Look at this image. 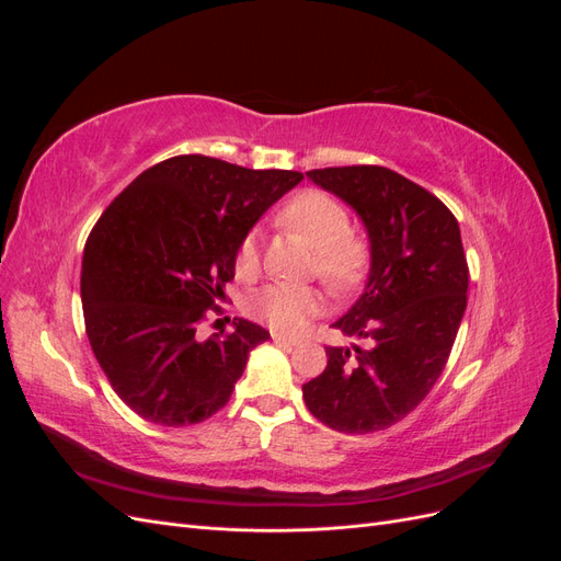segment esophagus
I'll return each instance as SVG.
<instances>
[{
    "label": "esophagus",
    "mask_w": 561,
    "mask_h": 561,
    "mask_svg": "<svg viewBox=\"0 0 561 561\" xmlns=\"http://www.w3.org/2000/svg\"><path fill=\"white\" fill-rule=\"evenodd\" d=\"M271 339H274V342H276L278 346H297V344H299V342H297V339H287V336L278 334V332H274V334H271Z\"/></svg>",
    "instance_id": "1"
}]
</instances>
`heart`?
Here are the masks:
<instances>
[{
	"instance_id": "1",
	"label": "heart",
	"mask_w": 561,
	"mask_h": 561,
	"mask_svg": "<svg viewBox=\"0 0 561 561\" xmlns=\"http://www.w3.org/2000/svg\"><path fill=\"white\" fill-rule=\"evenodd\" d=\"M285 229L299 231L313 243L309 274L318 276L332 293L358 287L371 262L369 241L351 227V213L336 196L320 190L295 194L278 210ZM262 268L257 233H245L236 248L233 271L241 280H254ZM322 311V295L316 285L276 283L250 299V313L278 334H299Z\"/></svg>"
}]
</instances>
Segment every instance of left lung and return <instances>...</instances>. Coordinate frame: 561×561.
I'll use <instances>...</instances> for the list:
<instances>
[{"label":"left lung","mask_w":561,"mask_h":561,"mask_svg":"<svg viewBox=\"0 0 561 561\" xmlns=\"http://www.w3.org/2000/svg\"><path fill=\"white\" fill-rule=\"evenodd\" d=\"M322 190L358 210L371 268L363 297L334 322L367 346H328V367L301 386L309 412L342 433L396 426L443 375L468 304V262L454 213L383 165L316 168Z\"/></svg>","instance_id":"obj_1"}]
</instances>
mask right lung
I'll return each instance as SVG.
<instances>
[{
	"instance_id": "right-lung-1",
	"label": "right lung",
	"mask_w": 561,
	"mask_h": 561,
	"mask_svg": "<svg viewBox=\"0 0 561 561\" xmlns=\"http://www.w3.org/2000/svg\"><path fill=\"white\" fill-rule=\"evenodd\" d=\"M180 154L147 168L100 215L81 262L83 322L114 393L159 426H192L229 402L248 353L268 332L222 313L233 257L262 213L301 180Z\"/></svg>"
}]
</instances>
